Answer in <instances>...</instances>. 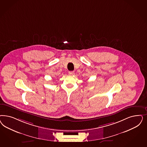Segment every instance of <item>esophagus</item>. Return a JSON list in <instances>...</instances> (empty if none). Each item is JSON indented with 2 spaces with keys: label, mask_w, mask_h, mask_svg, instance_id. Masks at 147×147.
Returning a JSON list of instances; mask_svg holds the SVG:
<instances>
[{
  "label": "esophagus",
  "mask_w": 147,
  "mask_h": 147,
  "mask_svg": "<svg viewBox=\"0 0 147 147\" xmlns=\"http://www.w3.org/2000/svg\"><path fill=\"white\" fill-rule=\"evenodd\" d=\"M75 74V72L74 71H69V75H74Z\"/></svg>",
  "instance_id": "esophagus-1"
}]
</instances>
